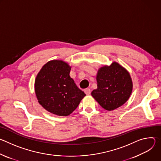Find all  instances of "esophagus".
<instances>
[{
	"label": "esophagus",
	"instance_id": "1",
	"mask_svg": "<svg viewBox=\"0 0 161 161\" xmlns=\"http://www.w3.org/2000/svg\"><path fill=\"white\" fill-rule=\"evenodd\" d=\"M84 92L86 94V95H90V93H91V90L90 88H86L84 90Z\"/></svg>",
	"mask_w": 161,
	"mask_h": 161
}]
</instances>
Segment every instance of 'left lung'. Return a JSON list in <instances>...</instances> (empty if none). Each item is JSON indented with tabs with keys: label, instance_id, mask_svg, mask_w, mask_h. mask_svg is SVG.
<instances>
[{
	"label": "left lung",
	"instance_id": "left-lung-1",
	"mask_svg": "<svg viewBox=\"0 0 161 161\" xmlns=\"http://www.w3.org/2000/svg\"><path fill=\"white\" fill-rule=\"evenodd\" d=\"M97 88L92 96L104 109H115L129 99L132 90V81L129 72L116 62L98 70Z\"/></svg>",
	"mask_w": 161,
	"mask_h": 161
}]
</instances>
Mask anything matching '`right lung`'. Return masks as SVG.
<instances>
[{
	"label": "right lung",
	"mask_w": 161,
	"mask_h": 161,
	"mask_svg": "<svg viewBox=\"0 0 161 161\" xmlns=\"http://www.w3.org/2000/svg\"><path fill=\"white\" fill-rule=\"evenodd\" d=\"M71 67L62 60L44 64L35 80V93L39 103L58 116H68L86 94L69 76Z\"/></svg>",
	"instance_id": "1"
}]
</instances>
